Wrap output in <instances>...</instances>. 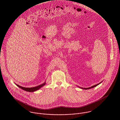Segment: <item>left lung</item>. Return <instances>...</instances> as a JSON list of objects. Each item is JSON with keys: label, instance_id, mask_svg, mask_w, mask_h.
Instances as JSON below:
<instances>
[{"label": "left lung", "instance_id": "obj_1", "mask_svg": "<svg viewBox=\"0 0 120 120\" xmlns=\"http://www.w3.org/2000/svg\"><path fill=\"white\" fill-rule=\"evenodd\" d=\"M102 82H100V83H99V84H97V85H94V86H91V87H89V88H82V87H80V88H81V89H85V90L90 89H91V88H94V87H96V86H98V85H99L100 84H101Z\"/></svg>", "mask_w": 120, "mask_h": 120}]
</instances>
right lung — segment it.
<instances>
[{
    "label": "right lung",
    "instance_id": "add662e5",
    "mask_svg": "<svg viewBox=\"0 0 120 120\" xmlns=\"http://www.w3.org/2000/svg\"><path fill=\"white\" fill-rule=\"evenodd\" d=\"M46 84V82L44 83L43 84L40 85L39 86H37L35 87H31V88H26V87H22L21 86H19L17 84H16V85L17 86H18V87H19L20 88L22 89L23 90H24L26 91H29V92H34L36 90H38L39 89H40L41 87H42V86L45 85Z\"/></svg>",
    "mask_w": 120,
    "mask_h": 120
}]
</instances>
